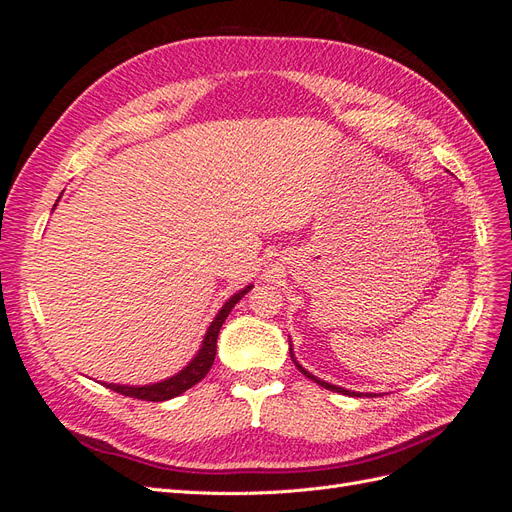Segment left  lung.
Here are the masks:
<instances>
[{"instance_id":"1","label":"left lung","mask_w":512,"mask_h":512,"mask_svg":"<svg viewBox=\"0 0 512 512\" xmlns=\"http://www.w3.org/2000/svg\"><path fill=\"white\" fill-rule=\"evenodd\" d=\"M290 359L294 361V365H297V369L301 371V374L303 376H307L309 380H314L316 384H320V386H324V389H329V391H335V393H342V395H350V397H361L363 393H354V391H348V389H342V386H335V384H329V382H324V380H320V378H316V376H312V374H309V371L305 369V367H301L299 365V361L297 359H294V354H292V348H290ZM371 395V393H369Z\"/></svg>"}]
</instances>
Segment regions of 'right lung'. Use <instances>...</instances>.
Returning <instances> with one entry per match:
<instances>
[{
  "mask_svg": "<svg viewBox=\"0 0 512 512\" xmlns=\"http://www.w3.org/2000/svg\"><path fill=\"white\" fill-rule=\"evenodd\" d=\"M252 290V286H245L243 290L235 292L232 297L222 305V309L218 312V316L213 318V322L209 324V329L205 333L203 339V346L196 352L194 359L185 365L179 374H175L173 378H166L162 382L156 384H145V386H126V384H106L111 391H117L119 395H126V397H134V399H143V401H166V399H173L181 393H185L188 389H192L194 384H198L203 380L209 369L215 361V350H218V335L224 320L228 318V314L232 312V307H235L247 292Z\"/></svg>",
  "mask_w": 512,
  "mask_h": 512,
  "instance_id": "1",
  "label": "right lung"
}]
</instances>
